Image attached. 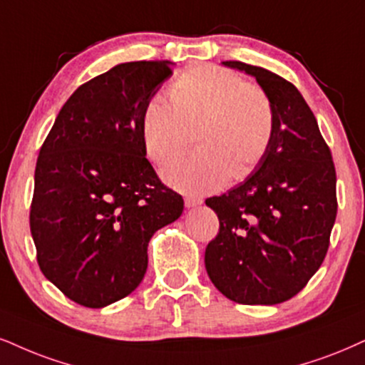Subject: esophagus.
Here are the masks:
<instances>
[{
	"mask_svg": "<svg viewBox=\"0 0 365 365\" xmlns=\"http://www.w3.org/2000/svg\"><path fill=\"white\" fill-rule=\"evenodd\" d=\"M184 203H186L187 208H196V206H200L201 203H203V200H201V197L187 196L186 200H184Z\"/></svg>",
	"mask_w": 365,
	"mask_h": 365,
	"instance_id": "esophagus-1",
	"label": "esophagus"
}]
</instances>
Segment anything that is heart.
Listing matches in <instances>:
<instances>
[{
    "label": "heart",
    "mask_w": 365,
    "mask_h": 365,
    "mask_svg": "<svg viewBox=\"0 0 365 365\" xmlns=\"http://www.w3.org/2000/svg\"><path fill=\"white\" fill-rule=\"evenodd\" d=\"M154 96L142 115V142L148 159L168 164L190 145L200 147L162 170L164 181L182 192L205 195L254 173L276 130L274 103L262 86L218 66L186 71Z\"/></svg>",
    "instance_id": "b5f03b06"
}]
</instances>
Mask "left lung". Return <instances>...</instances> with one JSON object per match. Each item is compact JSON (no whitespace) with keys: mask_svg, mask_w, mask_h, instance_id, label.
<instances>
[{"mask_svg":"<svg viewBox=\"0 0 365 365\" xmlns=\"http://www.w3.org/2000/svg\"><path fill=\"white\" fill-rule=\"evenodd\" d=\"M276 110L267 154L244 182L206 200L220 232L205 252L215 287L242 304H277L307 286L325 259L336 217L331 152L313 111L289 81L238 61Z\"/></svg>","mask_w":365,"mask_h":365,"instance_id":"8db88e82","label":"left lung"}]
</instances>
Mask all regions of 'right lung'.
<instances>
[{
    "label": "right lung",
    "instance_id": "add662e5",
    "mask_svg": "<svg viewBox=\"0 0 365 365\" xmlns=\"http://www.w3.org/2000/svg\"><path fill=\"white\" fill-rule=\"evenodd\" d=\"M170 66L125 62L88 81L40 148L30 208L40 271L86 308L135 291L152 235L182 213L181 195L159 181L142 142L143 110Z\"/></svg>",
    "mask_w": 365,
    "mask_h": 365
}]
</instances>
